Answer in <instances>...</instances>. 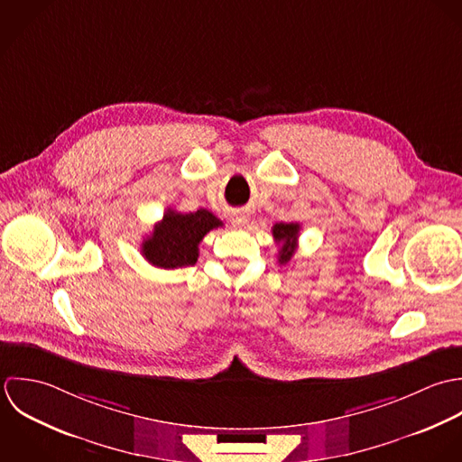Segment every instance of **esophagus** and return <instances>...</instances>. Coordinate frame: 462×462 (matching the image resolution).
<instances>
[{"mask_svg": "<svg viewBox=\"0 0 462 462\" xmlns=\"http://www.w3.org/2000/svg\"><path fill=\"white\" fill-rule=\"evenodd\" d=\"M230 221H232V226H236V228H245V226L248 225V216H246L245 212H236Z\"/></svg>", "mask_w": 462, "mask_h": 462, "instance_id": "esophagus-1", "label": "esophagus"}]
</instances>
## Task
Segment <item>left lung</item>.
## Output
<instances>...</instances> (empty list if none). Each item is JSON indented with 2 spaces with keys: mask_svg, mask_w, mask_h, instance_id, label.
<instances>
[{
  "mask_svg": "<svg viewBox=\"0 0 462 462\" xmlns=\"http://www.w3.org/2000/svg\"><path fill=\"white\" fill-rule=\"evenodd\" d=\"M273 237L280 246L278 250V263L285 264L291 261L294 255V250L298 248V232L300 225L298 223H277L273 226Z\"/></svg>",
  "mask_w": 462,
  "mask_h": 462,
  "instance_id": "left-lung-1",
  "label": "left lung"
}]
</instances>
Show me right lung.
Instances as JSON below:
<instances>
[{"mask_svg":"<svg viewBox=\"0 0 462 462\" xmlns=\"http://www.w3.org/2000/svg\"><path fill=\"white\" fill-rule=\"evenodd\" d=\"M217 226H223L221 219L207 208L189 214L168 208L153 226L152 236L143 241L141 254L152 266L162 270L194 266L198 261V245Z\"/></svg>","mask_w":462,"mask_h":462,"instance_id":"obj_1","label":"right lung"}]
</instances>
